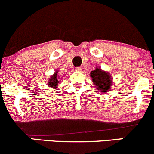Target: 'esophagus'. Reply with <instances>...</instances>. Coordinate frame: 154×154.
Here are the masks:
<instances>
[{
	"instance_id": "esophagus-1",
	"label": "esophagus",
	"mask_w": 154,
	"mask_h": 154,
	"mask_svg": "<svg viewBox=\"0 0 154 154\" xmlns=\"http://www.w3.org/2000/svg\"><path fill=\"white\" fill-rule=\"evenodd\" d=\"M74 69H75L76 72H81V71H82V68L81 67H76Z\"/></svg>"
}]
</instances>
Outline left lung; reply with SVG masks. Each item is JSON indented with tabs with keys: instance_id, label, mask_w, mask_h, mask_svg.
Here are the masks:
<instances>
[{
	"instance_id": "left-lung-1",
	"label": "left lung",
	"mask_w": 154,
	"mask_h": 154,
	"mask_svg": "<svg viewBox=\"0 0 154 154\" xmlns=\"http://www.w3.org/2000/svg\"><path fill=\"white\" fill-rule=\"evenodd\" d=\"M91 77L92 78L93 83L100 92H106L110 89L112 82H111V75L108 72H105L100 69H96L91 72Z\"/></svg>"
}]
</instances>
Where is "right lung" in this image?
Returning a JSON list of instances; mask_svg holds the SVG:
<instances>
[{"mask_svg": "<svg viewBox=\"0 0 154 154\" xmlns=\"http://www.w3.org/2000/svg\"><path fill=\"white\" fill-rule=\"evenodd\" d=\"M57 72L54 73V75L48 80V85H49L50 87H51L52 88H56V86H57L58 83H59V80L57 79Z\"/></svg>", "mask_w": 154, "mask_h": 154, "instance_id": "right-lung-1", "label": "right lung"}]
</instances>
